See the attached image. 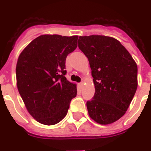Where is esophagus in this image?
<instances>
[{
  "label": "esophagus",
  "instance_id": "34e87169",
  "mask_svg": "<svg viewBox=\"0 0 151 151\" xmlns=\"http://www.w3.org/2000/svg\"><path fill=\"white\" fill-rule=\"evenodd\" d=\"M83 84H84V83H83V81L82 82H80V83H78V85L80 86V88H82L83 87Z\"/></svg>",
  "mask_w": 151,
  "mask_h": 151
}]
</instances>
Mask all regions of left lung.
Segmentation results:
<instances>
[{"mask_svg": "<svg viewBox=\"0 0 151 151\" xmlns=\"http://www.w3.org/2000/svg\"><path fill=\"white\" fill-rule=\"evenodd\" d=\"M78 47L88 57L95 95L87 101L91 118L111 124L128 109L137 88V65L120 42L105 35L80 36Z\"/></svg>", "mask_w": 151, "mask_h": 151, "instance_id": "8db88e82", "label": "left lung"}]
</instances>
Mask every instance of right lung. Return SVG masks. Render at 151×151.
Wrapping results in <instances>:
<instances>
[{"instance_id": "obj_1", "label": "right lung", "mask_w": 151, "mask_h": 151, "mask_svg": "<svg viewBox=\"0 0 151 151\" xmlns=\"http://www.w3.org/2000/svg\"><path fill=\"white\" fill-rule=\"evenodd\" d=\"M78 35H40L18 56V92L29 114L42 124L52 126L60 122L77 95L76 84L65 77V62L78 46Z\"/></svg>"}]
</instances>
